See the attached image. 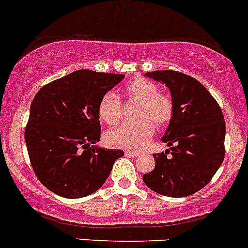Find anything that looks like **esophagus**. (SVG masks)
Segmentation results:
<instances>
[{"mask_svg": "<svg viewBox=\"0 0 248 248\" xmlns=\"http://www.w3.org/2000/svg\"><path fill=\"white\" fill-rule=\"evenodd\" d=\"M125 154L126 157H136V156H139V152H135V151H130V150H128V151L124 152Z\"/></svg>", "mask_w": 248, "mask_h": 248, "instance_id": "1", "label": "esophagus"}]
</instances>
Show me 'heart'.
Here are the masks:
<instances>
[{
	"label": "heart",
	"instance_id": "1",
	"mask_svg": "<svg viewBox=\"0 0 248 248\" xmlns=\"http://www.w3.org/2000/svg\"><path fill=\"white\" fill-rule=\"evenodd\" d=\"M128 99L139 102L136 118L133 123H122L104 134L108 146L117 149L140 150L150 141L155 133V124L167 125L174 114V104L170 96L161 93L158 86L144 77L131 79L124 87ZM98 118L108 125H114L122 119V101L113 92L104 93L97 108Z\"/></svg>",
	"mask_w": 248,
	"mask_h": 248
}]
</instances>
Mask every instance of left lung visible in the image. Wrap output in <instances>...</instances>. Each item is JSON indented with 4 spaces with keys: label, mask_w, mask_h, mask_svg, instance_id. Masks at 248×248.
Returning <instances> with one entry per match:
<instances>
[{
    "label": "left lung",
    "mask_w": 248,
    "mask_h": 248,
    "mask_svg": "<svg viewBox=\"0 0 248 248\" xmlns=\"http://www.w3.org/2000/svg\"><path fill=\"white\" fill-rule=\"evenodd\" d=\"M146 76L170 88L174 114L162 138L170 149L154 154L155 169L142 179L158 194L187 197L205 187L224 160V114L214 97L192 76L173 70Z\"/></svg>",
    "instance_id": "obj_1"
}]
</instances>
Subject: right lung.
Instances as JSON below:
<instances>
[{
  "mask_svg": "<svg viewBox=\"0 0 248 248\" xmlns=\"http://www.w3.org/2000/svg\"><path fill=\"white\" fill-rule=\"evenodd\" d=\"M124 75L78 70L43 86L24 129L36 178L63 198H82L103 186L123 150L96 147L99 99Z\"/></svg>",
  "mask_w": 248,
  "mask_h": 248,
  "instance_id": "right-lung-1",
  "label": "right lung"
}]
</instances>
